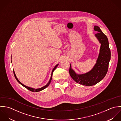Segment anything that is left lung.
<instances>
[{"mask_svg": "<svg viewBox=\"0 0 121 121\" xmlns=\"http://www.w3.org/2000/svg\"><path fill=\"white\" fill-rule=\"evenodd\" d=\"M94 30L97 32L95 36L101 44L96 63L90 71L85 74H77L72 68L71 64L69 69L70 75L73 79L77 83L86 86L95 85L105 77L108 72L111 57V52L107 36L97 26H95Z\"/></svg>", "mask_w": 121, "mask_h": 121, "instance_id": "1", "label": "left lung"}]
</instances>
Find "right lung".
Masks as SVG:
<instances>
[{
    "instance_id": "right-lung-1",
    "label": "right lung",
    "mask_w": 121,
    "mask_h": 121,
    "mask_svg": "<svg viewBox=\"0 0 121 121\" xmlns=\"http://www.w3.org/2000/svg\"><path fill=\"white\" fill-rule=\"evenodd\" d=\"M58 65V64H57V65H56L55 66V67L53 68V70H52V73H51V77H50V79H49V81H48V83L47 84V85H46L45 86H43V87H41V88H38V89H35V88H31V87H28V86H25L24 85H23V84H22L19 80H18V79L17 78V77H16V75H15V72H14V70H13V73H14V77H15V78H16V79L17 80V81L20 84H21L22 86H23L24 87H25V88H26V89H27L28 90H30V91H32V92H39V91H42V90H43V89H44L45 88H46L47 87H48V86H49V84L50 83V82H51V79H52V74H53V72L54 71V70L56 69V68L57 67V66Z\"/></svg>"
}]
</instances>
